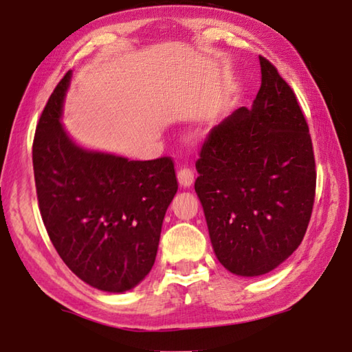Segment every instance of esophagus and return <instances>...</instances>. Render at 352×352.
<instances>
[{"mask_svg":"<svg viewBox=\"0 0 352 352\" xmlns=\"http://www.w3.org/2000/svg\"><path fill=\"white\" fill-rule=\"evenodd\" d=\"M177 178H178V183H180L182 186H191L192 182H194V172L190 167H182V169H178L177 172Z\"/></svg>","mask_w":352,"mask_h":352,"instance_id":"34e87169","label":"esophagus"}]
</instances>
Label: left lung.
<instances>
[{
    "instance_id": "1",
    "label": "left lung",
    "mask_w": 352,
    "mask_h": 352,
    "mask_svg": "<svg viewBox=\"0 0 352 352\" xmlns=\"http://www.w3.org/2000/svg\"><path fill=\"white\" fill-rule=\"evenodd\" d=\"M261 88L204 140L194 183L218 261L240 276L274 270L310 223L316 164L296 94L259 56Z\"/></svg>"
}]
</instances>
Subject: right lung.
<instances>
[{
    "instance_id": "obj_1",
    "label": "right lung",
    "mask_w": 352,
    "mask_h": 352,
    "mask_svg": "<svg viewBox=\"0 0 352 352\" xmlns=\"http://www.w3.org/2000/svg\"><path fill=\"white\" fill-rule=\"evenodd\" d=\"M71 71L36 126L39 212L63 262L96 289L124 292L155 264L162 219L178 190L174 160L129 161L77 146L60 123Z\"/></svg>"
}]
</instances>
